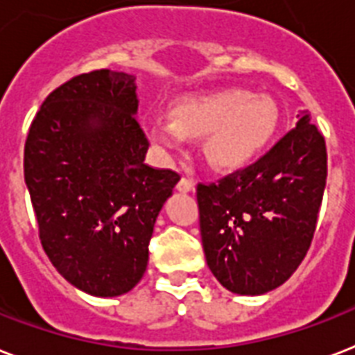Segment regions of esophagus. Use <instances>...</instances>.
Listing matches in <instances>:
<instances>
[{
  "label": "esophagus",
  "instance_id": "esophagus-1",
  "mask_svg": "<svg viewBox=\"0 0 355 355\" xmlns=\"http://www.w3.org/2000/svg\"><path fill=\"white\" fill-rule=\"evenodd\" d=\"M178 191H182V193H189L195 189V180L189 177H182L180 180H178Z\"/></svg>",
  "mask_w": 355,
  "mask_h": 355
}]
</instances>
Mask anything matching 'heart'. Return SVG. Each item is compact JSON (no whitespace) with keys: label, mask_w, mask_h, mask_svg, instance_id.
Returning a JSON list of instances; mask_svg holds the SVG:
<instances>
[{"label":"heart","mask_w":355,"mask_h":355,"mask_svg":"<svg viewBox=\"0 0 355 355\" xmlns=\"http://www.w3.org/2000/svg\"><path fill=\"white\" fill-rule=\"evenodd\" d=\"M173 123L158 120L153 138L178 146L182 137H204V155L215 168H239L266 148L277 125V109L268 98L244 89H223L178 100Z\"/></svg>","instance_id":"b5f03b06"}]
</instances>
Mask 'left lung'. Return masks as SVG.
Listing matches in <instances>:
<instances>
[{
    "instance_id": "left-lung-1",
    "label": "left lung",
    "mask_w": 355,
    "mask_h": 355,
    "mask_svg": "<svg viewBox=\"0 0 355 355\" xmlns=\"http://www.w3.org/2000/svg\"><path fill=\"white\" fill-rule=\"evenodd\" d=\"M297 118L257 162L197 186L207 266L239 295L281 286L312 244L327 186V146L306 111Z\"/></svg>"
}]
</instances>
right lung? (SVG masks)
Listing matches in <instances>:
<instances>
[{
	"label": "right lung",
	"instance_id": "1",
	"mask_svg": "<svg viewBox=\"0 0 355 355\" xmlns=\"http://www.w3.org/2000/svg\"><path fill=\"white\" fill-rule=\"evenodd\" d=\"M135 76L100 69L54 89L25 142V184L58 272L96 297L137 286L164 202L180 180L144 162Z\"/></svg>",
	"mask_w": 355,
	"mask_h": 355
}]
</instances>
